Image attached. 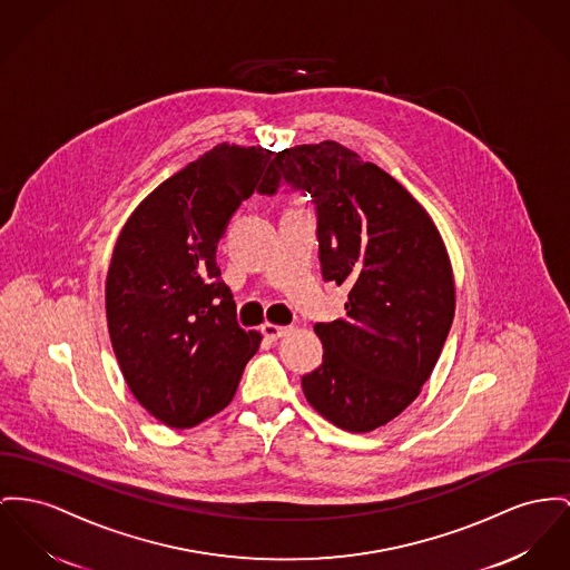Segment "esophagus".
I'll return each mask as SVG.
<instances>
[{"mask_svg":"<svg viewBox=\"0 0 570 570\" xmlns=\"http://www.w3.org/2000/svg\"><path fill=\"white\" fill-rule=\"evenodd\" d=\"M289 331H292L289 326H276V324H269V322L262 326V333H264V337L269 340V342H276V340L285 337Z\"/></svg>","mask_w":570,"mask_h":570,"instance_id":"esophagus-1","label":"esophagus"}]
</instances>
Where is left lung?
Returning a JSON list of instances; mask_svg holds the SVG:
<instances>
[{
  "label": "left lung",
  "mask_w": 570,
  "mask_h": 570,
  "mask_svg": "<svg viewBox=\"0 0 570 570\" xmlns=\"http://www.w3.org/2000/svg\"><path fill=\"white\" fill-rule=\"evenodd\" d=\"M281 181L317 205L322 274L347 285L345 315L315 324L324 343L303 376L306 402L347 432H372L415 402L452 328L455 283L445 242L417 198L335 140L276 155Z\"/></svg>",
  "instance_id": "left-lung-1"
}]
</instances>
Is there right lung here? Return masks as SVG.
Here are the masks:
<instances>
[{
	"label": "right lung",
	"mask_w": 570,
	"mask_h": 570,
	"mask_svg": "<svg viewBox=\"0 0 570 570\" xmlns=\"http://www.w3.org/2000/svg\"><path fill=\"white\" fill-rule=\"evenodd\" d=\"M274 155L216 145L161 181L116 239L106 278L116 361L134 397L168 428L220 413L259 350L262 333L235 320L216 248Z\"/></svg>",
	"instance_id": "obj_1"
}]
</instances>
